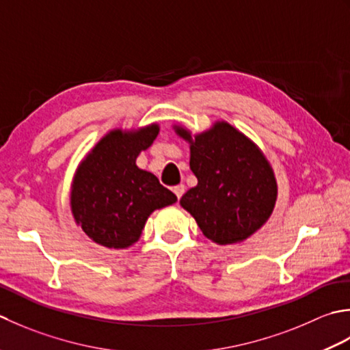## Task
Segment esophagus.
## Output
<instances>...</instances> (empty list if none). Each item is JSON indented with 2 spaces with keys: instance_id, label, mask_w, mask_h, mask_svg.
<instances>
[{
  "instance_id": "obj_1",
  "label": "esophagus",
  "mask_w": 350,
  "mask_h": 350,
  "mask_svg": "<svg viewBox=\"0 0 350 350\" xmlns=\"http://www.w3.org/2000/svg\"><path fill=\"white\" fill-rule=\"evenodd\" d=\"M184 190H185V187H184V184H178V185H175V187H174V193L176 195V198H178V201H180V199H181V196L184 195Z\"/></svg>"
}]
</instances>
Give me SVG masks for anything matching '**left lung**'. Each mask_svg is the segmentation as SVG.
Masks as SVG:
<instances>
[{
    "label": "left lung",
    "mask_w": 350,
    "mask_h": 350,
    "mask_svg": "<svg viewBox=\"0 0 350 350\" xmlns=\"http://www.w3.org/2000/svg\"><path fill=\"white\" fill-rule=\"evenodd\" d=\"M190 169L198 185L180 204L195 217L206 239L219 245L247 239L269 219L276 201V181L265 155L251 140L226 122L191 135Z\"/></svg>",
    "instance_id": "8db88e82"
}]
</instances>
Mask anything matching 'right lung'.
<instances>
[{
    "label": "right lung",
    "instance_id": "1",
    "mask_svg": "<svg viewBox=\"0 0 350 350\" xmlns=\"http://www.w3.org/2000/svg\"><path fill=\"white\" fill-rule=\"evenodd\" d=\"M157 134L159 125L135 133L111 131L78 167L70 206L77 224L96 243L131 246L149 215L176 201L159 178L135 166L137 155L152 145Z\"/></svg>",
    "mask_w": 350,
    "mask_h": 350
}]
</instances>
